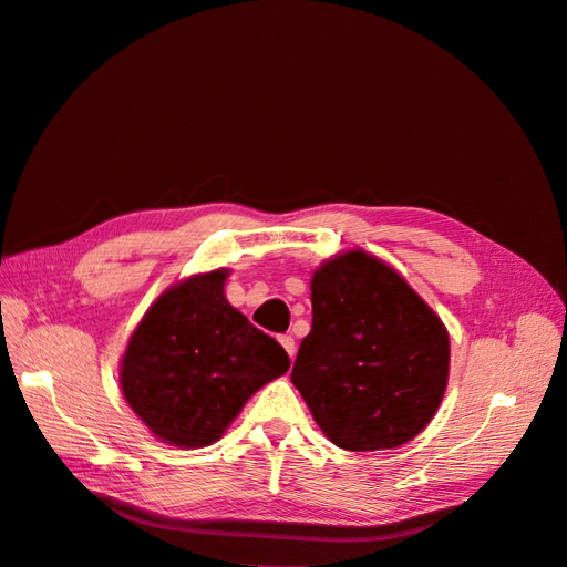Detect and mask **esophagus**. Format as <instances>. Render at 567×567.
<instances>
[{
	"label": "esophagus",
	"mask_w": 567,
	"mask_h": 567,
	"mask_svg": "<svg viewBox=\"0 0 567 567\" xmlns=\"http://www.w3.org/2000/svg\"><path fill=\"white\" fill-rule=\"evenodd\" d=\"M279 342L284 346V350L288 352V357L293 359L296 357V340H293V336H279Z\"/></svg>",
	"instance_id": "esophagus-1"
}]
</instances>
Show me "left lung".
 I'll return each mask as SVG.
<instances>
[{
	"mask_svg": "<svg viewBox=\"0 0 567 567\" xmlns=\"http://www.w3.org/2000/svg\"><path fill=\"white\" fill-rule=\"evenodd\" d=\"M450 375V333L398 271L364 250L312 277V331L290 381L333 444L394 450L433 421Z\"/></svg>",
	"mask_w": 567,
	"mask_h": 567,
	"instance_id": "left-lung-1",
	"label": "left lung"
}]
</instances>
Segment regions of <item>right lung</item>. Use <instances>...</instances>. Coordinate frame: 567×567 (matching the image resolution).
I'll return each instance as SVG.
<instances>
[{
	"instance_id": "1",
	"label": "right lung",
	"mask_w": 567,
	"mask_h": 567,
	"mask_svg": "<svg viewBox=\"0 0 567 567\" xmlns=\"http://www.w3.org/2000/svg\"><path fill=\"white\" fill-rule=\"evenodd\" d=\"M227 274H196L167 288L120 362L127 404L175 447L217 442L252 394L290 367L279 342L227 302Z\"/></svg>"
}]
</instances>
